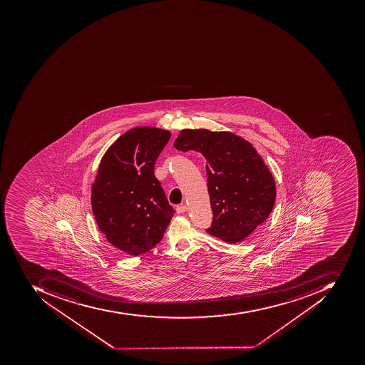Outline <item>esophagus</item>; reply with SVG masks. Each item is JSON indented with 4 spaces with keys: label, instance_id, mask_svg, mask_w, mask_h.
Listing matches in <instances>:
<instances>
[{
    "label": "esophagus",
    "instance_id": "34e87169",
    "mask_svg": "<svg viewBox=\"0 0 365 365\" xmlns=\"http://www.w3.org/2000/svg\"><path fill=\"white\" fill-rule=\"evenodd\" d=\"M186 210H187V207H186V205H179V207H176V212L184 213L185 212Z\"/></svg>",
    "mask_w": 365,
    "mask_h": 365
}]
</instances>
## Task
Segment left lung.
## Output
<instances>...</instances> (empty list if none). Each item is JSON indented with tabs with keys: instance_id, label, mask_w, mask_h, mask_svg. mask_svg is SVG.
Wrapping results in <instances>:
<instances>
[{
	"instance_id": "left-lung-1",
	"label": "left lung",
	"mask_w": 365,
	"mask_h": 365,
	"mask_svg": "<svg viewBox=\"0 0 365 365\" xmlns=\"http://www.w3.org/2000/svg\"><path fill=\"white\" fill-rule=\"evenodd\" d=\"M174 146L182 152H200L207 160L213 212L207 233L240 242L266 221L274 207L276 184L250 143L232 133L184 130Z\"/></svg>"
}]
</instances>
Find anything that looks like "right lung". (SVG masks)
<instances>
[{"label": "right lung", "mask_w": 365, "mask_h": 365, "mask_svg": "<svg viewBox=\"0 0 365 365\" xmlns=\"http://www.w3.org/2000/svg\"><path fill=\"white\" fill-rule=\"evenodd\" d=\"M171 133L138 127L123 134L103 155L91 190L93 215L107 240L140 256L156 246L173 217L154 165Z\"/></svg>", "instance_id": "right-lung-1"}]
</instances>
